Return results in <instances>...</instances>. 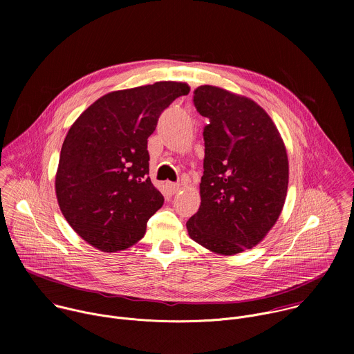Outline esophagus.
Returning a JSON list of instances; mask_svg holds the SVG:
<instances>
[{
  "instance_id": "esophagus-1",
  "label": "esophagus",
  "mask_w": 354,
  "mask_h": 354,
  "mask_svg": "<svg viewBox=\"0 0 354 354\" xmlns=\"http://www.w3.org/2000/svg\"><path fill=\"white\" fill-rule=\"evenodd\" d=\"M167 187H168V190H169L171 194H175V193L180 189V185H179V183H174V182H168V183H167Z\"/></svg>"
}]
</instances>
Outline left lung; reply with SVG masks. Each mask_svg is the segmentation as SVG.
<instances>
[{
	"mask_svg": "<svg viewBox=\"0 0 354 354\" xmlns=\"http://www.w3.org/2000/svg\"><path fill=\"white\" fill-rule=\"evenodd\" d=\"M205 127V162L198 212L189 236L221 255L258 245L276 224L287 196L288 160L270 116L254 100L227 89H194Z\"/></svg>",
	"mask_w": 354,
	"mask_h": 354,
	"instance_id": "1",
	"label": "left lung"
}]
</instances>
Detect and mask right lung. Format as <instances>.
<instances>
[{"label": "right lung", "mask_w": 354, "mask_h": 354, "mask_svg": "<svg viewBox=\"0 0 354 354\" xmlns=\"http://www.w3.org/2000/svg\"><path fill=\"white\" fill-rule=\"evenodd\" d=\"M190 91L161 81L104 95L81 113L62 147L56 196L71 228L104 252L140 241L164 205L148 176V137L161 113Z\"/></svg>", "instance_id": "right-lung-1"}]
</instances>
